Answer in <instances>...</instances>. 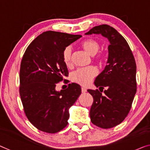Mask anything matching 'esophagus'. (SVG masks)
I'll return each instance as SVG.
<instances>
[{
	"instance_id": "34e87169",
	"label": "esophagus",
	"mask_w": 150,
	"mask_h": 150,
	"mask_svg": "<svg viewBox=\"0 0 150 150\" xmlns=\"http://www.w3.org/2000/svg\"><path fill=\"white\" fill-rule=\"evenodd\" d=\"M87 91V89L84 88H81V92L82 93H86Z\"/></svg>"
}]
</instances>
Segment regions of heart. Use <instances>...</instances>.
<instances>
[{"instance_id": "1", "label": "heart", "mask_w": 150, "mask_h": 150, "mask_svg": "<svg viewBox=\"0 0 150 150\" xmlns=\"http://www.w3.org/2000/svg\"><path fill=\"white\" fill-rule=\"evenodd\" d=\"M81 48L88 53L91 57L98 53L100 49V44L97 41L93 39H87L81 42ZM62 61L66 66L69 67L71 64V59H72V49L70 46L66 47L62 51ZM103 57L100 56L98 60L102 61ZM98 73V69L94 67H90L88 68L79 69L75 71L72 74L71 78L74 82L81 85L83 86H87L92 81L93 78L97 76Z\"/></svg>"}]
</instances>
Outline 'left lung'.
Here are the masks:
<instances>
[{"instance_id":"obj_1","label":"left lung","mask_w":150,"mask_h":150,"mask_svg":"<svg viewBox=\"0 0 150 150\" xmlns=\"http://www.w3.org/2000/svg\"><path fill=\"white\" fill-rule=\"evenodd\" d=\"M85 34H101L110 42L107 65L94 81L100 91H88L93 98L89 111L91 122L100 128H112L123 121L131 108L137 91L135 59L126 40L112 27L96 26Z\"/></svg>"}]
</instances>
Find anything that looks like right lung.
Returning <instances> with one entry per match:
<instances>
[{
	"label": "right lung",
	"mask_w": 150,
	"mask_h": 150,
	"mask_svg": "<svg viewBox=\"0 0 150 150\" xmlns=\"http://www.w3.org/2000/svg\"><path fill=\"white\" fill-rule=\"evenodd\" d=\"M81 37L47 31L27 48L20 67L19 93L26 117L39 130L55 133L68 125L69 110L81 93L75 83L56 90V85L67 77L62 51Z\"/></svg>",
	"instance_id": "add662e5"
}]
</instances>
